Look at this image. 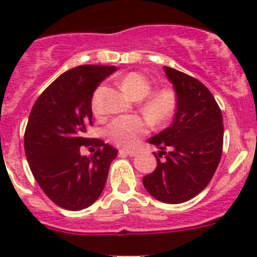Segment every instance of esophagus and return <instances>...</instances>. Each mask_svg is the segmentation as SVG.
Masks as SVG:
<instances>
[{
    "instance_id": "1",
    "label": "esophagus",
    "mask_w": 257,
    "mask_h": 257,
    "mask_svg": "<svg viewBox=\"0 0 257 257\" xmlns=\"http://www.w3.org/2000/svg\"><path fill=\"white\" fill-rule=\"evenodd\" d=\"M120 153H124V154L131 155V157H136V155L139 154V152H137V150H128V149H121V150H120Z\"/></svg>"
}]
</instances>
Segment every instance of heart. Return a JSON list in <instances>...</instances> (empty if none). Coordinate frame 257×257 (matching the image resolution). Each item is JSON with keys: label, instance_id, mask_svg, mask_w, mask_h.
<instances>
[{"label": "heart", "instance_id": "obj_1", "mask_svg": "<svg viewBox=\"0 0 257 257\" xmlns=\"http://www.w3.org/2000/svg\"><path fill=\"white\" fill-rule=\"evenodd\" d=\"M120 86L129 96L135 99L145 98L148 92L152 91L153 87L150 79L142 73L137 72L124 75L120 81ZM92 108L94 111L98 109L95 99L92 102ZM142 108L155 122L169 121L175 115L178 108V95L175 90L166 86L151 92L144 102ZM149 131H150V121L146 118L139 116H120L113 118L107 125L105 136L115 145L121 148H133Z\"/></svg>", "mask_w": 257, "mask_h": 257}]
</instances>
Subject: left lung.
I'll return each mask as SVG.
<instances>
[{"mask_svg":"<svg viewBox=\"0 0 257 257\" xmlns=\"http://www.w3.org/2000/svg\"><path fill=\"white\" fill-rule=\"evenodd\" d=\"M163 69L175 87L178 108L171 126L149 140L159 153H154L157 169L142 182L159 201L180 204L197 196L212 180L221 161L223 121L204 83L176 69Z\"/></svg>","mask_w":257,"mask_h":257,"instance_id":"left-lung-1","label":"left lung"}]
</instances>
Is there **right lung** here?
<instances>
[{
  "instance_id": "right-lung-1",
  "label": "right lung",
  "mask_w": 257,
  "mask_h": 257,
  "mask_svg": "<svg viewBox=\"0 0 257 257\" xmlns=\"http://www.w3.org/2000/svg\"><path fill=\"white\" fill-rule=\"evenodd\" d=\"M116 66L81 65L62 73L36 99L25 132V152L32 175L60 208L82 210L103 192L117 150L86 137L92 125V94ZM95 145L88 159L80 146Z\"/></svg>"
}]
</instances>
